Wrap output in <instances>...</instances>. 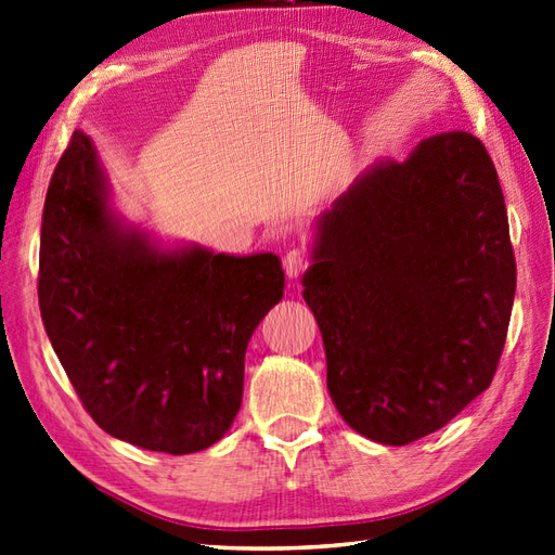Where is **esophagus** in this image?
<instances>
[{
  "mask_svg": "<svg viewBox=\"0 0 555 555\" xmlns=\"http://www.w3.org/2000/svg\"><path fill=\"white\" fill-rule=\"evenodd\" d=\"M307 267H309V258H307V253L302 248H293V250L286 253V256H283V269H286L288 279L302 276Z\"/></svg>",
  "mask_w": 555,
  "mask_h": 555,
  "instance_id": "1",
  "label": "esophagus"
}]
</instances>
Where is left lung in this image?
<instances>
[{
  "mask_svg": "<svg viewBox=\"0 0 555 555\" xmlns=\"http://www.w3.org/2000/svg\"><path fill=\"white\" fill-rule=\"evenodd\" d=\"M302 286L356 433L404 447L461 414L493 382L516 293L481 141L444 132L362 171L315 220Z\"/></svg>",
  "mask_w": 555,
  "mask_h": 555,
  "instance_id": "1",
  "label": "left lung"
}]
</instances>
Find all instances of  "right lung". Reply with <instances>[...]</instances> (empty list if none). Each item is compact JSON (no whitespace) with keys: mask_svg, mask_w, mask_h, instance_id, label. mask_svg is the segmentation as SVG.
Returning <instances> with one entry per match:
<instances>
[{"mask_svg":"<svg viewBox=\"0 0 555 555\" xmlns=\"http://www.w3.org/2000/svg\"><path fill=\"white\" fill-rule=\"evenodd\" d=\"M283 286L274 253L163 246L128 223L92 139L72 134L43 204L39 309L104 433L171 455L216 444L242 406L250 335Z\"/></svg>","mask_w":555,"mask_h":555,"instance_id":"right-lung-1","label":"right lung"}]
</instances>
